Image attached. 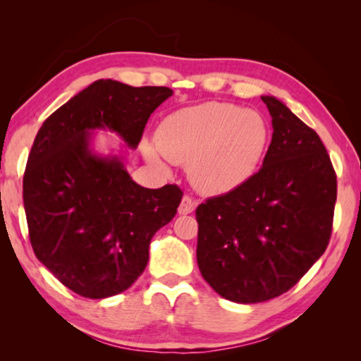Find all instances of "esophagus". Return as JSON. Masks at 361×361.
<instances>
[{"instance_id": "1", "label": "esophagus", "mask_w": 361, "mask_h": 361, "mask_svg": "<svg viewBox=\"0 0 361 361\" xmlns=\"http://www.w3.org/2000/svg\"><path fill=\"white\" fill-rule=\"evenodd\" d=\"M195 209V202L194 200L189 197V195H185V197L181 199V204L178 207V213L180 215H189V213H192V210Z\"/></svg>"}]
</instances>
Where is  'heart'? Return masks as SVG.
Masks as SVG:
<instances>
[{
  "instance_id": "1",
  "label": "heart",
  "mask_w": 361,
  "mask_h": 361,
  "mask_svg": "<svg viewBox=\"0 0 361 361\" xmlns=\"http://www.w3.org/2000/svg\"><path fill=\"white\" fill-rule=\"evenodd\" d=\"M269 137V126L259 113L210 102L164 119L157 146L170 162L188 166L189 180L200 192L219 195L252 178L266 154ZM145 156L161 164L149 143H145Z\"/></svg>"
}]
</instances>
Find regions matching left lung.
I'll list each match as a JSON object with an SVG mask.
<instances>
[{
  "label": "left lung",
  "mask_w": 361,
  "mask_h": 361,
  "mask_svg": "<svg viewBox=\"0 0 361 361\" xmlns=\"http://www.w3.org/2000/svg\"><path fill=\"white\" fill-rule=\"evenodd\" d=\"M261 100L274 129L261 170L195 210L200 274L239 304L283 295L325 253L338 191L320 137L276 97Z\"/></svg>",
  "instance_id": "1"
}]
</instances>
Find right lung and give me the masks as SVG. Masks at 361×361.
<instances>
[{"label":"right lung","instance_id":"obj_1","mask_svg":"<svg viewBox=\"0 0 361 361\" xmlns=\"http://www.w3.org/2000/svg\"><path fill=\"white\" fill-rule=\"evenodd\" d=\"M173 95L169 87H132L99 79L41 126L23 175V205L33 252L66 288L103 299L142 276L152 235L176 215L183 192L137 185L126 156L142 140L151 113ZM97 130L126 145L102 155Z\"/></svg>","mask_w":361,"mask_h":361}]
</instances>
